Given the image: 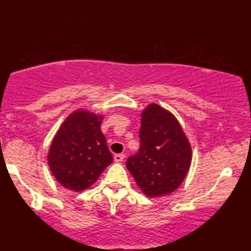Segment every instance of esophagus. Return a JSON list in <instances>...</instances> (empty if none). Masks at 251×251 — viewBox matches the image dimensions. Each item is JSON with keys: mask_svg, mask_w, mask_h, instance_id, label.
<instances>
[{"mask_svg": "<svg viewBox=\"0 0 251 251\" xmlns=\"http://www.w3.org/2000/svg\"><path fill=\"white\" fill-rule=\"evenodd\" d=\"M125 160V154H115L114 161L115 162H122Z\"/></svg>", "mask_w": 251, "mask_h": 251, "instance_id": "34e87169", "label": "esophagus"}]
</instances>
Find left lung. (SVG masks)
<instances>
[{"mask_svg":"<svg viewBox=\"0 0 251 251\" xmlns=\"http://www.w3.org/2000/svg\"><path fill=\"white\" fill-rule=\"evenodd\" d=\"M140 147L126 166L143 193L164 197L183 183L191 166L192 150L176 118L156 104L142 113Z\"/></svg>","mask_w":251,"mask_h":251,"instance_id":"obj_1","label":"left lung"}]
</instances>
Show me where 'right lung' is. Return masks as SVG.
Wrapping results in <instances>:
<instances>
[{"mask_svg":"<svg viewBox=\"0 0 251 251\" xmlns=\"http://www.w3.org/2000/svg\"><path fill=\"white\" fill-rule=\"evenodd\" d=\"M100 120L101 116L92 113L75 112L65 120L51 143L49 167L68 190L80 192L90 187L113 162Z\"/></svg>","mask_w":251,"mask_h":251,"instance_id":"obj_1","label":"right lung"}]
</instances>
